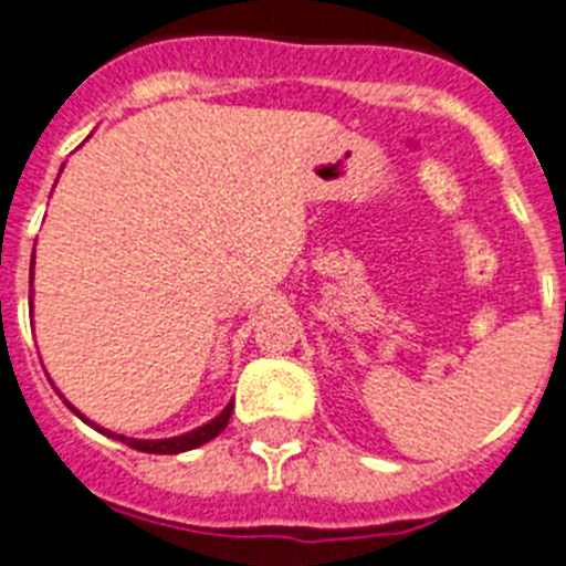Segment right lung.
I'll use <instances>...</instances> for the list:
<instances>
[{
    "label": "right lung",
    "mask_w": 566,
    "mask_h": 566,
    "mask_svg": "<svg viewBox=\"0 0 566 566\" xmlns=\"http://www.w3.org/2000/svg\"><path fill=\"white\" fill-rule=\"evenodd\" d=\"M31 284H33V270H31ZM65 406L74 411V415L80 417L83 422H88V426H94V429L99 431V434L106 437H114V440H120V443L132 446V449H137V452H146V454H180V452H189V449H198V446L210 443L212 437H218L221 431L227 429V422H230V415H232V402H227V408L221 411L218 417H212L210 422H203V426H198V429L187 431V434H178V437H164V440H135V437H126V434H114V431L103 429V426H97V422L85 420L83 415H80L77 408L71 406L69 400H65Z\"/></svg>",
    "instance_id": "right-lung-1"
}]
</instances>
